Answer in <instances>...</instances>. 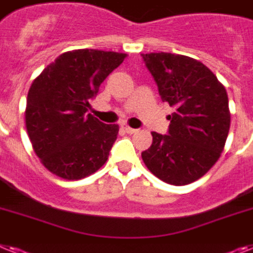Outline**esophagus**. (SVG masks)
<instances>
[{"label": "esophagus", "instance_id": "1", "mask_svg": "<svg viewBox=\"0 0 253 253\" xmlns=\"http://www.w3.org/2000/svg\"><path fill=\"white\" fill-rule=\"evenodd\" d=\"M122 130L125 131V132H127V133H135V132H137V130H135V128H132V127H130V126H127V125H123Z\"/></svg>", "mask_w": 253, "mask_h": 253}]
</instances>
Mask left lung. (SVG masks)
<instances>
[{
    "mask_svg": "<svg viewBox=\"0 0 253 253\" xmlns=\"http://www.w3.org/2000/svg\"><path fill=\"white\" fill-rule=\"evenodd\" d=\"M159 95L175 108L169 135L152 132L141 153L145 166L162 181L188 185L213 167L224 150L230 110L224 84L203 63L171 52L141 54Z\"/></svg>",
    "mask_w": 253,
    "mask_h": 253,
    "instance_id": "1",
    "label": "left lung"
}]
</instances>
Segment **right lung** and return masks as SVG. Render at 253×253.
Returning <instances> with one entry per match:
<instances>
[{
    "mask_svg": "<svg viewBox=\"0 0 253 253\" xmlns=\"http://www.w3.org/2000/svg\"><path fill=\"white\" fill-rule=\"evenodd\" d=\"M114 51L80 48L59 55L32 82L25 127L41 163L64 180L92 175L107 162L118 125L91 114V97L126 59Z\"/></svg>",
    "mask_w": 253,
    "mask_h": 253,
    "instance_id": "add662e5",
    "label": "right lung"
}]
</instances>
